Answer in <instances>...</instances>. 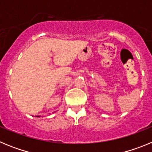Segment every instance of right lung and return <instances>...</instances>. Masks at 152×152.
Wrapping results in <instances>:
<instances>
[{
	"instance_id": "1",
	"label": "right lung",
	"mask_w": 152,
	"mask_h": 152,
	"mask_svg": "<svg viewBox=\"0 0 152 152\" xmlns=\"http://www.w3.org/2000/svg\"><path fill=\"white\" fill-rule=\"evenodd\" d=\"M37 116V117H39V116Z\"/></svg>"
}]
</instances>
